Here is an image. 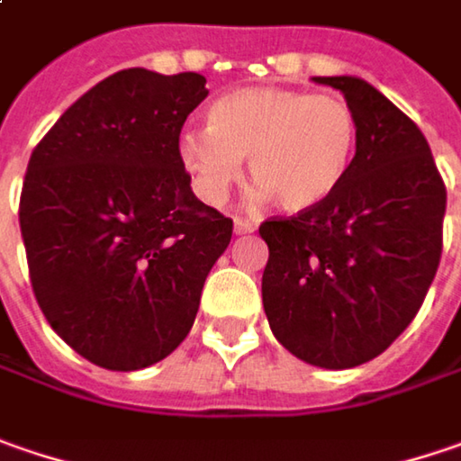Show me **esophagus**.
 <instances>
[{"mask_svg": "<svg viewBox=\"0 0 461 461\" xmlns=\"http://www.w3.org/2000/svg\"><path fill=\"white\" fill-rule=\"evenodd\" d=\"M250 231H255V224H252V221L234 216V234H250Z\"/></svg>", "mask_w": 461, "mask_h": 461, "instance_id": "34e87169", "label": "esophagus"}]
</instances>
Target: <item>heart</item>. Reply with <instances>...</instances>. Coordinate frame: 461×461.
<instances>
[{"instance_id": "heart-1", "label": "heart", "mask_w": 461, "mask_h": 461, "mask_svg": "<svg viewBox=\"0 0 461 461\" xmlns=\"http://www.w3.org/2000/svg\"><path fill=\"white\" fill-rule=\"evenodd\" d=\"M358 126L343 97L286 87H245L209 108V126L180 133L177 151L198 195L221 203L250 157V201L304 211L328 201L348 175Z\"/></svg>"}]
</instances>
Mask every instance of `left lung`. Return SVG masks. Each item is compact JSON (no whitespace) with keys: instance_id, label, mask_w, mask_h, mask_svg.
<instances>
[{"instance_id":"left-lung-1","label":"left lung","mask_w":461,"mask_h":461,"mask_svg":"<svg viewBox=\"0 0 461 461\" xmlns=\"http://www.w3.org/2000/svg\"><path fill=\"white\" fill-rule=\"evenodd\" d=\"M343 92L358 139L328 201L260 224L263 307L276 340L320 369L376 358L418 314L441 260L447 188L420 129L358 77Z\"/></svg>"}]
</instances>
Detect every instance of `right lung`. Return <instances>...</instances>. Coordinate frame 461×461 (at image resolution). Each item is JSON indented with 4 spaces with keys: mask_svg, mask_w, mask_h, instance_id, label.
Segmentation results:
<instances>
[{
    "mask_svg": "<svg viewBox=\"0 0 461 461\" xmlns=\"http://www.w3.org/2000/svg\"><path fill=\"white\" fill-rule=\"evenodd\" d=\"M206 77L123 69L85 92L32 149L20 231L35 299L95 366L147 369L177 348L231 219L195 198L180 129Z\"/></svg>",
    "mask_w": 461,
    "mask_h": 461,
    "instance_id": "right-lung-1",
    "label": "right lung"
}]
</instances>
